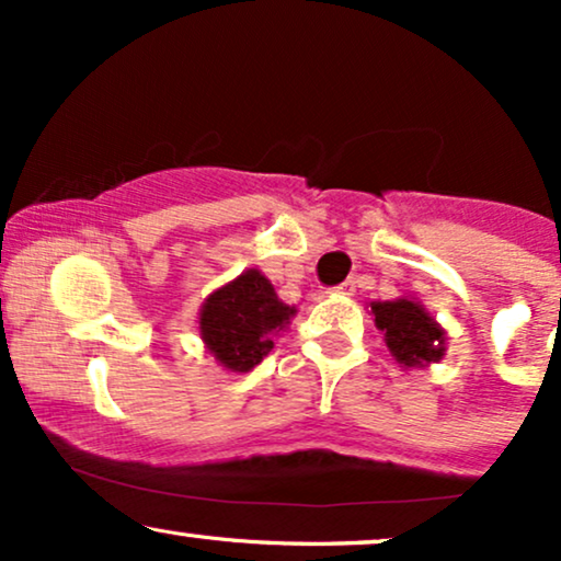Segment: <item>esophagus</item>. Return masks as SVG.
Masks as SVG:
<instances>
[{"instance_id": "34e87169", "label": "esophagus", "mask_w": 561, "mask_h": 561, "mask_svg": "<svg viewBox=\"0 0 561 561\" xmlns=\"http://www.w3.org/2000/svg\"><path fill=\"white\" fill-rule=\"evenodd\" d=\"M334 293H340V295H353V293H356V282H343V285L334 287Z\"/></svg>"}]
</instances>
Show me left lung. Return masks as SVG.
<instances>
[{"label": "left lung", "mask_w": 561, "mask_h": 561, "mask_svg": "<svg viewBox=\"0 0 561 561\" xmlns=\"http://www.w3.org/2000/svg\"><path fill=\"white\" fill-rule=\"evenodd\" d=\"M375 324L385 332V343L403 366H422L443 358L446 332L414 300L371 302Z\"/></svg>", "instance_id": "8db88e82"}]
</instances>
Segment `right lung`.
<instances>
[{
  "mask_svg": "<svg viewBox=\"0 0 561 561\" xmlns=\"http://www.w3.org/2000/svg\"><path fill=\"white\" fill-rule=\"evenodd\" d=\"M293 313L295 308L276 298L272 282L250 268L205 300L199 334L227 369L248 371L272 351V337Z\"/></svg>",
  "mask_w": 561,
  "mask_h": 561,
  "instance_id": "right-lung-1",
  "label": "right lung"
}]
</instances>
